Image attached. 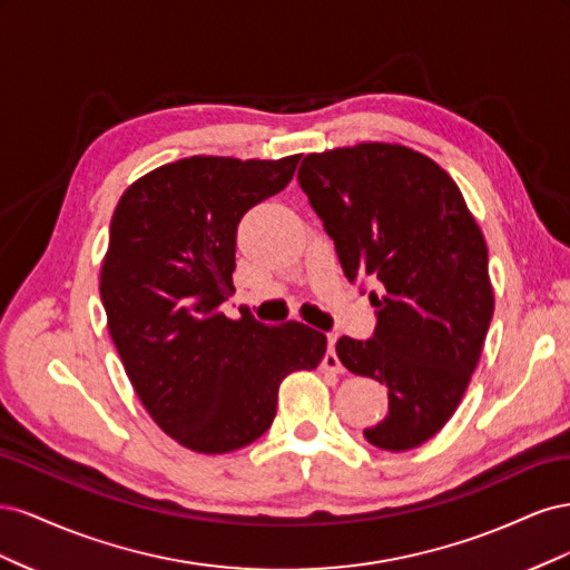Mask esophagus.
I'll return each instance as SVG.
<instances>
[{"mask_svg":"<svg viewBox=\"0 0 570 570\" xmlns=\"http://www.w3.org/2000/svg\"><path fill=\"white\" fill-rule=\"evenodd\" d=\"M335 342H337V333H327V352H325V356L321 361V366H323V371H331V373H340L342 371L340 358L335 356Z\"/></svg>","mask_w":570,"mask_h":570,"instance_id":"obj_1","label":"esophagus"}]
</instances>
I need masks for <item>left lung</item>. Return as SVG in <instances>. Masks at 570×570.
I'll use <instances>...</instances> for the list:
<instances>
[{
	"label": "left lung",
	"instance_id": "left-lung-1",
	"mask_svg": "<svg viewBox=\"0 0 570 570\" xmlns=\"http://www.w3.org/2000/svg\"><path fill=\"white\" fill-rule=\"evenodd\" d=\"M297 180L347 281L381 283L373 335L335 344L344 368L387 387V416L364 435L387 452L413 450L452 419L485 344V237L456 183L400 145L308 154Z\"/></svg>",
	"mask_w": 570,
	"mask_h": 570
}]
</instances>
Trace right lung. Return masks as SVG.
<instances>
[{"label": "right lung", "mask_w": 570, "mask_h": 570, "mask_svg": "<svg viewBox=\"0 0 570 570\" xmlns=\"http://www.w3.org/2000/svg\"><path fill=\"white\" fill-rule=\"evenodd\" d=\"M299 157H189L120 197L99 295L130 383L166 435L199 454L262 438L292 371L321 364L327 340L297 321L218 312L235 271L243 216L295 176Z\"/></svg>", "instance_id": "right-lung-1"}]
</instances>
